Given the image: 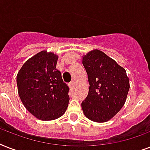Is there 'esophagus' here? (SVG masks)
Listing matches in <instances>:
<instances>
[{
    "mask_svg": "<svg viewBox=\"0 0 150 150\" xmlns=\"http://www.w3.org/2000/svg\"><path fill=\"white\" fill-rule=\"evenodd\" d=\"M75 83L74 82H71L70 84H69V87H70L71 89H73L75 88Z\"/></svg>",
    "mask_w": 150,
    "mask_h": 150,
    "instance_id": "34e87169",
    "label": "esophagus"
}]
</instances>
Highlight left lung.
<instances>
[{"label": "left lung", "mask_w": 150, "mask_h": 150, "mask_svg": "<svg viewBox=\"0 0 150 150\" xmlns=\"http://www.w3.org/2000/svg\"><path fill=\"white\" fill-rule=\"evenodd\" d=\"M89 90L82 103L87 118L103 123L112 119L122 108L130 88L126 71L114 59L98 49L82 56Z\"/></svg>", "instance_id": "left-lung-1"}]
</instances>
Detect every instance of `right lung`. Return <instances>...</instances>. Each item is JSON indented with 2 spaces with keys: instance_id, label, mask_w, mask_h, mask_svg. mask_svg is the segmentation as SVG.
I'll return each mask as SVG.
<instances>
[{
  "instance_id": "right-lung-1",
  "label": "right lung",
  "mask_w": 150,
  "mask_h": 150,
  "mask_svg": "<svg viewBox=\"0 0 150 150\" xmlns=\"http://www.w3.org/2000/svg\"><path fill=\"white\" fill-rule=\"evenodd\" d=\"M57 59V54L42 50L25 62L16 77L24 107L42 121L59 118L68 108L69 89L56 69Z\"/></svg>"
}]
</instances>
